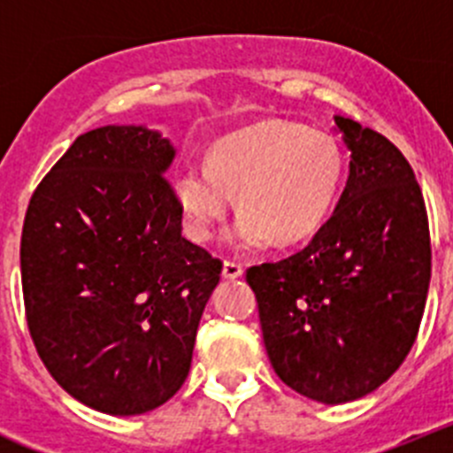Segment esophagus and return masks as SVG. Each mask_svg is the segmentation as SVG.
<instances>
[{"label":"esophagus","instance_id":"esophagus-1","mask_svg":"<svg viewBox=\"0 0 453 453\" xmlns=\"http://www.w3.org/2000/svg\"><path fill=\"white\" fill-rule=\"evenodd\" d=\"M242 272H245V267H242V263L238 261H224L222 265V276L224 279H238V276H242Z\"/></svg>","mask_w":453,"mask_h":453}]
</instances>
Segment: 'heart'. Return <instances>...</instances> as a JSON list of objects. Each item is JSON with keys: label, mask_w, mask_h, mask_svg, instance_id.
Returning a JSON list of instances; mask_svg holds the SVG:
<instances>
[{"label": "heart", "mask_w": 453, "mask_h": 453, "mask_svg": "<svg viewBox=\"0 0 453 453\" xmlns=\"http://www.w3.org/2000/svg\"><path fill=\"white\" fill-rule=\"evenodd\" d=\"M345 179V156L329 134L303 124L263 122L222 138L208 167H186L177 177V202L192 240L208 242L231 213L240 218L229 240L256 250L267 240L292 245L329 219Z\"/></svg>", "instance_id": "heart-1"}]
</instances>
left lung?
Wrapping results in <instances>:
<instances>
[{
  "label": "left lung",
  "instance_id": "left-lung-1",
  "mask_svg": "<svg viewBox=\"0 0 453 453\" xmlns=\"http://www.w3.org/2000/svg\"><path fill=\"white\" fill-rule=\"evenodd\" d=\"M351 151L334 215L283 261L251 265L270 363L322 403L370 395L418 338L431 281V235L413 167L386 135L335 115Z\"/></svg>",
  "mask_w": 453,
  "mask_h": 453
}]
</instances>
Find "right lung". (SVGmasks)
<instances>
[{
  "instance_id": "obj_1",
  "label": "right lung",
  "mask_w": 453,
  "mask_h": 453,
  "mask_svg": "<svg viewBox=\"0 0 453 453\" xmlns=\"http://www.w3.org/2000/svg\"><path fill=\"white\" fill-rule=\"evenodd\" d=\"M172 158L156 131L99 127L72 142L27 208L31 340L56 383L99 413L140 415L177 395L222 274L181 235Z\"/></svg>"
}]
</instances>
